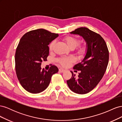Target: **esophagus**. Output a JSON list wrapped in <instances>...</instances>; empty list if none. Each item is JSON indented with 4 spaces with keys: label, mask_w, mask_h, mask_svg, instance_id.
I'll return each mask as SVG.
<instances>
[{
    "label": "esophagus",
    "mask_w": 122,
    "mask_h": 122,
    "mask_svg": "<svg viewBox=\"0 0 122 122\" xmlns=\"http://www.w3.org/2000/svg\"><path fill=\"white\" fill-rule=\"evenodd\" d=\"M59 71H60L61 73H63V72H64L65 71V70L64 69H63L61 68V69H59Z\"/></svg>",
    "instance_id": "34e87169"
}]
</instances>
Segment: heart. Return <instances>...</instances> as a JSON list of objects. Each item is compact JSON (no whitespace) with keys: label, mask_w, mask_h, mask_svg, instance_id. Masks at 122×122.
<instances>
[{"label":"heart","mask_w":122,"mask_h":122,"mask_svg":"<svg viewBox=\"0 0 122 122\" xmlns=\"http://www.w3.org/2000/svg\"><path fill=\"white\" fill-rule=\"evenodd\" d=\"M64 41L67 44V46L71 48H75L79 44V40L74 36H67L64 38ZM55 44V41H53L49 45V49L52 50ZM86 50V48L85 46H80L78 49V53L80 54H82L85 53ZM74 61V59L71 57H64L59 58L58 61L63 66H68L71 62Z\"/></svg>","instance_id":"1"}]
</instances>
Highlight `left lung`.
Here are the masks:
<instances>
[{
	"label": "left lung",
	"instance_id": "obj_1",
	"mask_svg": "<svg viewBox=\"0 0 122 122\" xmlns=\"http://www.w3.org/2000/svg\"><path fill=\"white\" fill-rule=\"evenodd\" d=\"M70 34L82 36L86 44V53L81 62L74 69L80 71L78 76L73 72L67 84L73 92L78 94L89 93L97 86L106 70L109 61V51L102 36L86 27L76 29Z\"/></svg>",
	"mask_w": 122,
	"mask_h": 122
}]
</instances>
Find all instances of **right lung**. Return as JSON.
Instances as JSON below:
<instances>
[{"label":"right lung","mask_w":122,"mask_h":122,"mask_svg":"<svg viewBox=\"0 0 122 122\" xmlns=\"http://www.w3.org/2000/svg\"><path fill=\"white\" fill-rule=\"evenodd\" d=\"M58 34L44 29H38L24 34L17 47L15 69L17 78L24 89L32 94L44 91L48 86L51 77L58 69L52 65L46 71L42 69L43 61L49 55V44Z\"/></svg>","instance_id":"right-lung-1"}]
</instances>
